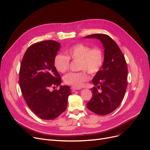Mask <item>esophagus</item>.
<instances>
[{"mask_svg":"<svg viewBox=\"0 0 150 150\" xmlns=\"http://www.w3.org/2000/svg\"><path fill=\"white\" fill-rule=\"evenodd\" d=\"M71 89L73 90V91H76V90H81V88H80V87H75V86H72L71 88Z\"/></svg>","mask_w":150,"mask_h":150,"instance_id":"34e87169","label":"esophagus"}]
</instances>
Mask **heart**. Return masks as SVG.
Wrapping results in <instances>:
<instances>
[{"mask_svg": "<svg viewBox=\"0 0 150 150\" xmlns=\"http://www.w3.org/2000/svg\"><path fill=\"white\" fill-rule=\"evenodd\" d=\"M65 54H58L54 58V66L60 73L68 70L70 59L79 60V72H70L64 76V81L67 85L75 87H80L84 82L89 79L87 71L95 75L101 70L104 64V54L99 47L91 48L85 44L79 43L65 49Z\"/></svg>", "mask_w": 150, "mask_h": 150, "instance_id": "1", "label": "heart"}]
</instances>
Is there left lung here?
Instances as JSON below:
<instances>
[{"mask_svg": "<svg viewBox=\"0 0 150 150\" xmlns=\"http://www.w3.org/2000/svg\"><path fill=\"white\" fill-rule=\"evenodd\" d=\"M85 38H95L104 49V64L94 76L92 98L86 104L95 114L105 115L113 112L122 101L127 86V67L122 52L108 35L94 34Z\"/></svg>", "mask_w": 150, "mask_h": 150, "instance_id": "1", "label": "left lung"}]
</instances>
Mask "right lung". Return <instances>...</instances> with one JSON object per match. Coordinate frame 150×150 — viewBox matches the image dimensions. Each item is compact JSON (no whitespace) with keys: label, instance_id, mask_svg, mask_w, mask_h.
Masks as SVG:
<instances>
[{"label":"right lung","instance_id":"right-lung-1","mask_svg":"<svg viewBox=\"0 0 150 150\" xmlns=\"http://www.w3.org/2000/svg\"><path fill=\"white\" fill-rule=\"evenodd\" d=\"M60 48L55 41L33 44L25 52L20 70V86L29 108L39 117L52 120L64 112L71 95L70 87L60 85V76L54 58ZM60 86L59 91L50 88Z\"/></svg>","mask_w":150,"mask_h":150}]
</instances>
